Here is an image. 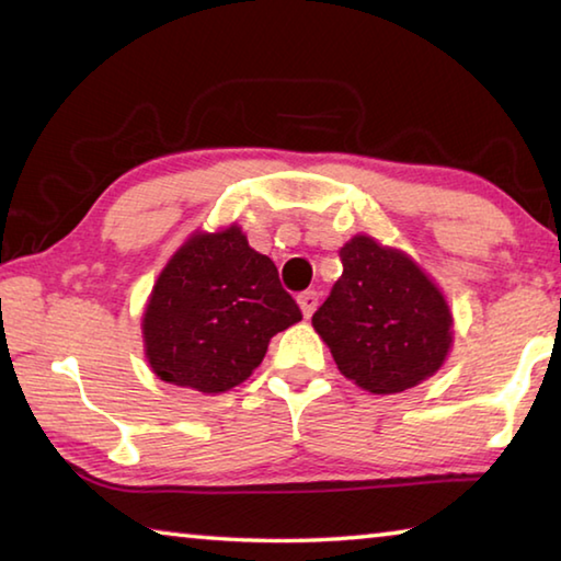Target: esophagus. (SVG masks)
Wrapping results in <instances>:
<instances>
[{
    "label": "esophagus",
    "instance_id": "esophagus-1",
    "mask_svg": "<svg viewBox=\"0 0 561 561\" xmlns=\"http://www.w3.org/2000/svg\"><path fill=\"white\" fill-rule=\"evenodd\" d=\"M317 301H319V294H317V291H301L299 297H297V304H299L301 314L307 317V319L317 311Z\"/></svg>",
    "mask_w": 561,
    "mask_h": 561
}]
</instances>
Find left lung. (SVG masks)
Listing matches in <instances>:
<instances>
[{
  "label": "left lung",
  "instance_id": "1",
  "mask_svg": "<svg viewBox=\"0 0 561 561\" xmlns=\"http://www.w3.org/2000/svg\"><path fill=\"white\" fill-rule=\"evenodd\" d=\"M341 272L311 317L336 368L374 396L403 393L440 371L453 348L448 299L411 254L368 234L339 250Z\"/></svg>",
  "mask_w": 561,
  "mask_h": 561
}]
</instances>
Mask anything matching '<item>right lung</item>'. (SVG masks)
I'll return each instance as SVG.
<instances>
[{"instance_id":"1","label":"right lung","mask_w":561,"mask_h":561,"mask_svg":"<svg viewBox=\"0 0 561 561\" xmlns=\"http://www.w3.org/2000/svg\"><path fill=\"white\" fill-rule=\"evenodd\" d=\"M301 321L267 254L242 227L195 230L160 270L144 311V351L160 381L217 396L252 376L270 339Z\"/></svg>"}]
</instances>
